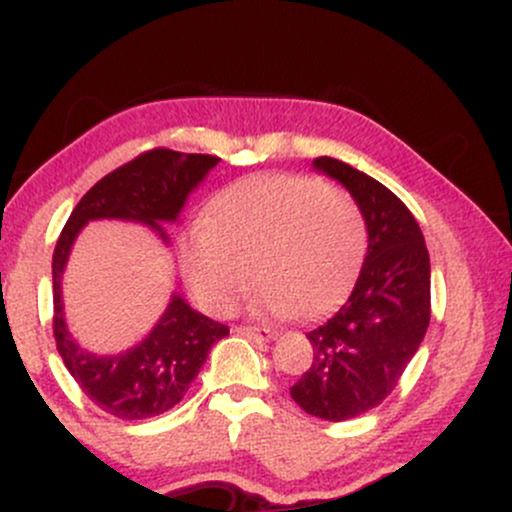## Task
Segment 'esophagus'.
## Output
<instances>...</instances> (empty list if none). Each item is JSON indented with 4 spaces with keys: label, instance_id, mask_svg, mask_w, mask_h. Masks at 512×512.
<instances>
[{
    "label": "esophagus",
    "instance_id": "34e87169",
    "mask_svg": "<svg viewBox=\"0 0 512 512\" xmlns=\"http://www.w3.org/2000/svg\"><path fill=\"white\" fill-rule=\"evenodd\" d=\"M236 332L252 339V342H272L276 337V332L269 330V327H236Z\"/></svg>",
    "mask_w": 512,
    "mask_h": 512
}]
</instances>
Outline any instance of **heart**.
<instances>
[{"label": "heart", "instance_id": "1", "mask_svg": "<svg viewBox=\"0 0 512 512\" xmlns=\"http://www.w3.org/2000/svg\"><path fill=\"white\" fill-rule=\"evenodd\" d=\"M363 252L366 221L354 197L305 175L236 182L178 245L182 276L209 313H236L255 281L257 315L301 320L332 308L361 267Z\"/></svg>", "mask_w": 512, "mask_h": 512}]
</instances>
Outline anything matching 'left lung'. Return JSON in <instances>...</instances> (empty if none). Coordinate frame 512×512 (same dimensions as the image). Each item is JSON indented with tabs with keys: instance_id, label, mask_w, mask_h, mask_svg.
Returning <instances> with one entry per match:
<instances>
[{
	"instance_id": "8db88e82",
	"label": "left lung",
	"mask_w": 512,
	"mask_h": 512,
	"mask_svg": "<svg viewBox=\"0 0 512 512\" xmlns=\"http://www.w3.org/2000/svg\"><path fill=\"white\" fill-rule=\"evenodd\" d=\"M366 221L368 250L342 308L305 337L313 366L291 387L305 414L346 421L378 407L419 351L431 320V260L419 223L397 195L337 158L313 161Z\"/></svg>"
}]
</instances>
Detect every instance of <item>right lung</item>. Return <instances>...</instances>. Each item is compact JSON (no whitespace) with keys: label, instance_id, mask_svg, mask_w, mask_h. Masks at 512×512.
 <instances>
[{"label":"right lung","instance_id":"add662e5","mask_svg":"<svg viewBox=\"0 0 512 512\" xmlns=\"http://www.w3.org/2000/svg\"><path fill=\"white\" fill-rule=\"evenodd\" d=\"M219 163L216 156L146 151L127 166L98 180L76 204L52 255L55 342L64 366L91 402L125 421L151 419L173 409L202 370L211 346L228 327L197 313L180 293L170 301L142 342L117 354H96L72 337L64 317L62 279L69 255L91 221H129L170 243L166 223H175L192 192Z\"/></svg>","mask_w":512,"mask_h":512}]
</instances>
